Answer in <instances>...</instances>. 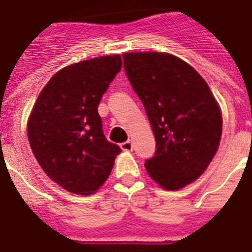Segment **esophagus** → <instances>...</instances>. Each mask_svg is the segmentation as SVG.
Segmentation results:
<instances>
[{
    "label": "esophagus",
    "instance_id": "obj_1",
    "mask_svg": "<svg viewBox=\"0 0 252 252\" xmlns=\"http://www.w3.org/2000/svg\"><path fill=\"white\" fill-rule=\"evenodd\" d=\"M121 148H122L124 151H132V143L130 140L124 142V143H121Z\"/></svg>",
    "mask_w": 252,
    "mask_h": 252
}]
</instances>
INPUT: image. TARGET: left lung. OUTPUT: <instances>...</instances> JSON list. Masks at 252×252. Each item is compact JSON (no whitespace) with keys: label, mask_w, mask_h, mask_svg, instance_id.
I'll list each match as a JSON object with an SVG mask.
<instances>
[{"label":"left lung","mask_w":252,"mask_h":252,"mask_svg":"<svg viewBox=\"0 0 252 252\" xmlns=\"http://www.w3.org/2000/svg\"><path fill=\"white\" fill-rule=\"evenodd\" d=\"M124 67L153 127L157 151L144 161L164 189L190 184L216 155L222 134L221 110L198 72L163 52L124 54Z\"/></svg>","instance_id":"obj_1"}]
</instances>
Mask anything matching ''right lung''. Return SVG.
I'll return each instance as SVG.
<instances>
[{
    "label": "right lung",
    "instance_id": "obj_1",
    "mask_svg": "<svg viewBox=\"0 0 252 252\" xmlns=\"http://www.w3.org/2000/svg\"><path fill=\"white\" fill-rule=\"evenodd\" d=\"M120 55L60 69L40 92L27 124L32 154L47 176L68 192L91 194L122 151L104 135L98 104L121 71Z\"/></svg>",
    "mask_w": 252,
    "mask_h": 252
}]
</instances>
